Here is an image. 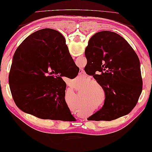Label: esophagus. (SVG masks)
Instances as JSON below:
<instances>
[{
    "label": "esophagus",
    "mask_w": 152,
    "mask_h": 152,
    "mask_svg": "<svg viewBox=\"0 0 152 152\" xmlns=\"http://www.w3.org/2000/svg\"><path fill=\"white\" fill-rule=\"evenodd\" d=\"M80 75L81 76H82V77L83 78H86V73H85V72H84V71H83V69H81V70H80Z\"/></svg>",
    "instance_id": "esophagus-1"
}]
</instances>
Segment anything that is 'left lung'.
Segmentation results:
<instances>
[{
	"mask_svg": "<svg viewBox=\"0 0 152 152\" xmlns=\"http://www.w3.org/2000/svg\"><path fill=\"white\" fill-rule=\"evenodd\" d=\"M85 56L87 72L99 83L105 94L102 108L88 118L112 121L129 114L142 90L140 61L131 46L120 35L103 31L89 39Z\"/></svg>",
	"mask_w": 152,
	"mask_h": 152,
	"instance_id": "1",
	"label": "left lung"
}]
</instances>
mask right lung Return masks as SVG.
<instances>
[{"label": "right lung", "instance_id": "right-lung-1", "mask_svg": "<svg viewBox=\"0 0 152 152\" xmlns=\"http://www.w3.org/2000/svg\"><path fill=\"white\" fill-rule=\"evenodd\" d=\"M61 34L43 28L24 39L14 55L10 88L17 107L42 119L72 121L61 76L75 77L80 69ZM78 74V73H77Z\"/></svg>", "mask_w": 152, "mask_h": 152}]
</instances>
